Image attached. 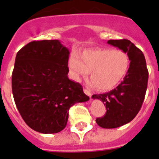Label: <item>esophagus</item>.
<instances>
[{"label": "esophagus", "mask_w": 159, "mask_h": 159, "mask_svg": "<svg viewBox=\"0 0 159 159\" xmlns=\"http://www.w3.org/2000/svg\"><path fill=\"white\" fill-rule=\"evenodd\" d=\"M84 92L85 93V94H87L88 96H89L90 98H91V96H92V94H91V93L90 92V91L88 89H84Z\"/></svg>", "instance_id": "obj_1"}]
</instances>
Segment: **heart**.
<instances>
[{
	"mask_svg": "<svg viewBox=\"0 0 159 159\" xmlns=\"http://www.w3.org/2000/svg\"><path fill=\"white\" fill-rule=\"evenodd\" d=\"M130 65L129 56L124 51L102 48L84 50L81 57L74 51L68 60L75 81H80L90 71L91 84L102 91L117 87L127 75Z\"/></svg>",
	"mask_w": 159,
	"mask_h": 159,
	"instance_id": "b5f03b06",
	"label": "heart"
}]
</instances>
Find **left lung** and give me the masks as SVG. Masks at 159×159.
<instances>
[{
  "mask_svg": "<svg viewBox=\"0 0 159 159\" xmlns=\"http://www.w3.org/2000/svg\"><path fill=\"white\" fill-rule=\"evenodd\" d=\"M108 43L127 53L131 61L121 84L109 92L92 95V98L102 101L107 110L103 117L96 118V123L104 129H115L132 121L140 111L148 86V70L142 51L129 40H109Z\"/></svg>",
  "mask_w": 159,
  "mask_h": 159,
  "instance_id": "left-lung-1",
  "label": "left lung"
}]
</instances>
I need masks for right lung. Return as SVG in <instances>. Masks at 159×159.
I'll use <instances>...</instances> for the list:
<instances>
[{"label": "right lung", "mask_w": 159, "mask_h": 159, "mask_svg": "<svg viewBox=\"0 0 159 159\" xmlns=\"http://www.w3.org/2000/svg\"><path fill=\"white\" fill-rule=\"evenodd\" d=\"M69 51L58 40L34 41L17 53L12 92L19 113L34 131L54 134L66 127L68 111L89 96L68 77Z\"/></svg>", "instance_id": "right-lung-1"}]
</instances>
